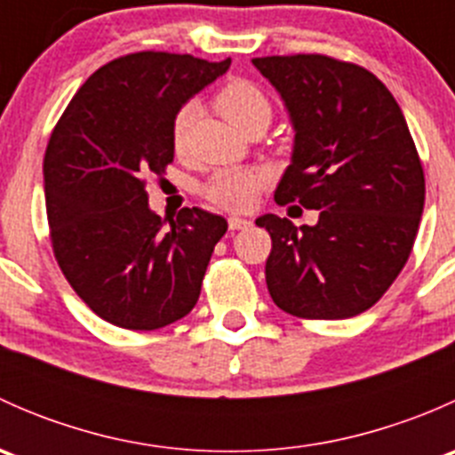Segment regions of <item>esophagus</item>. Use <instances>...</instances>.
<instances>
[{"label":"esophagus","mask_w":455,"mask_h":455,"mask_svg":"<svg viewBox=\"0 0 455 455\" xmlns=\"http://www.w3.org/2000/svg\"><path fill=\"white\" fill-rule=\"evenodd\" d=\"M249 227H251V220L237 218V215L228 218V228H231V231H242V228H249Z\"/></svg>","instance_id":"34e87169"}]
</instances>
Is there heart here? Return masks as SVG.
Returning a JSON list of instances; mask_svg holds the SVG:
<instances>
[{
	"label": "heart",
	"mask_w": 455,
	"mask_h": 455,
	"mask_svg": "<svg viewBox=\"0 0 455 455\" xmlns=\"http://www.w3.org/2000/svg\"><path fill=\"white\" fill-rule=\"evenodd\" d=\"M213 103L242 132H249L255 125L268 127L270 118H273V103H270L268 94L249 79L227 81L215 92ZM194 114V105H185L173 118L172 142L178 154H185ZM268 182L270 176L266 169L222 167L204 182L202 196L220 209L246 211L255 204L257 196L268 187Z\"/></svg>",
	"instance_id": "1"
}]
</instances>
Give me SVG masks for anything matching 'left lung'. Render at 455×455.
Wrapping results in <instances>:
<instances>
[{
  "label": "left lung",
  "mask_w": 455,
  "mask_h": 455,
  "mask_svg": "<svg viewBox=\"0 0 455 455\" xmlns=\"http://www.w3.org/2000/svg\"><path fill=\"white\" fill-rule=\"evenodd\" d=\"M291 112L292 164L275 202L319 211L315 227L261 215L266 286L283 313L347 319L387 292L414 249L425 172L396 99L370 70L328 54L253 59Z\"/></svg>",
  "instance_id": "left-lung-1"
}]
</instances>
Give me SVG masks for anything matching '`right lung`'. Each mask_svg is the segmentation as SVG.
<instances>
[{
	"label": "right lung",
	"instance_id": "1",
	"mask_svg": "<svg viewBox=\"0 0 455 455\" xmlns=\"http://www.w3.org/2000/svg\"><path fill=\"white\" fill-rule=\"evenodd\" d=\"M228 66L158 50L118 57L79 87L50 134L44 182L54 259L112 325L158 330L198 301L227 220L185 206L164 227L147 204V182L173 163L178 109Z\"/></svg>",
	"mask_w": 455,
	"mask_h": 455
}]
</instances>
